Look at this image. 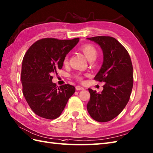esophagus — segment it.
I'll list each match as a JSON object with an SVG mask.
<instances>
[{"instance_id":"obj_1","label":"esophagus","mask_w":153,"mask_h":153,"mask_svg":"<svg viewBox=\"0 0 153 153\" xmlns=\"http://www.w3.org/2000/svg\"><path fill=\"white\" fill-rule=\"evenodd\" d=\"M76 88L77 91H81V90H83L84 89V88L82 87H81V86H76Z\"/></svg>"}]
</instances>
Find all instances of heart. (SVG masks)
<instances>
[{"instance_id":"obj_1","label":"heart","mask_w":153,"mask_h":153,"mask_svg":"<svg viewBox=\"0 0 153 153\" xmlns=\"http://www.w3.org/2000/svg\"><path fill=\"white\" fill-rule=\"evenodd\" d=\"M81 50L83 52L84 55L89 61H93L97 59L98 56V51L94 45L91 44H85L81 47ZM68 56H66L64 60V64L66 65L68 63ZM75 77L77 79H81V77L79 75H76Z\"/></svg>"}]
</instances>
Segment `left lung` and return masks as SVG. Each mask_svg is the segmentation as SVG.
Segmentation results:
<instances>
[{"label":"left lung","instance_id":"8db88e82","mask_svg":"<svg viewBox=\"0 0 153 153\" xmlns=\"http://www.w3.org/2000/svg\"><path fill=\"white\" fill-rule=\"evenodd\" d=\"M100 45L103 64L94 79L104 82L100 93L88 88L90 100L87 105L91 117L105 123L119 115L128 104L133 87V67L126 49L111 36L87 38Z\"/></svg>","mask_w":153,"mask_h":153}]
</instances>
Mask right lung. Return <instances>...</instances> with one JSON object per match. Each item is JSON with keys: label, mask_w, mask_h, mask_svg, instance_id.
<instances>
[{"label": "right lung", "mask_w": 153, "mask_h": 153, "mask_svg": "<svg viewBox=\"0 0 153 153\" xmlns=\"http://www.w3.org/2000/svg\"><path fill=\"white\" fill-rule=\"evenodd\" d=\"M79 40V38H43L32 45L25 55L21 74L23 93L35 114L56 119L75 93V87L69 84L56 87L52 82V74L62 68L66 55Z\"/></svg>", "instance_id": "obj_1"}]
</instances>
